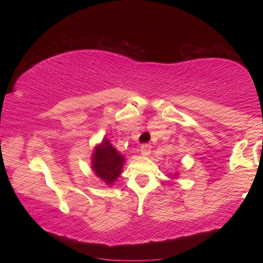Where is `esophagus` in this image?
Wrapping results in <instances>:
<instances>
[{
    "mask_svg": "<svg viewBox=\"0 0 263 263\" xmlns=\"http://www.w3.org/2000/svg\"><path fill=\"white\" fill-rule=\"evenodd\" d=\"M151 149H152V146H151V145L141 146V148H140L141 155H144V157H148V155L151 154Z\"/></svg>",
    "mask_w": 263,
    "mask_h": 263,
    "instance_id": "34e87169",
    "label": "esophagus"
}]
</instances>
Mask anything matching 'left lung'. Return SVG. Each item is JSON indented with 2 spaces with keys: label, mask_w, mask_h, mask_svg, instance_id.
Listing matches in <instances>:
<instances>
[{
  "label": "left lung",
  "mask_w": 263,
  "mask_h": 263,
  "mask_svg": "<svg viewBox=\"0 0 263 263\" xmlns=\"http://www.w3.org/2000/svg\"><path fill=\"white\" fill-rule=\"evenodd\" d=\"M177 176H179V173H177V172H176V173H174V174H172V175H171L172 179H176Z\"/></svg>",
  "instance_id": "1"
}]
</instances>
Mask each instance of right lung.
I'll return each mask as SVG.
<instances>
[{"mask_svg":"<svg viewBox=\"0 0 263 263\" xmlns=\"http://www.w3.org/2000/svg\"><path fill=\"white\" fill-rule=\"evenodd\" d=\"M125 157L110 144L108 138H103L91 153V169L106 185H112L122 174Z\"/></svg>","mask_w":263,"mask_h":263,"instance_id":"right-lung-1","label":"right lung"}]
</instances>
